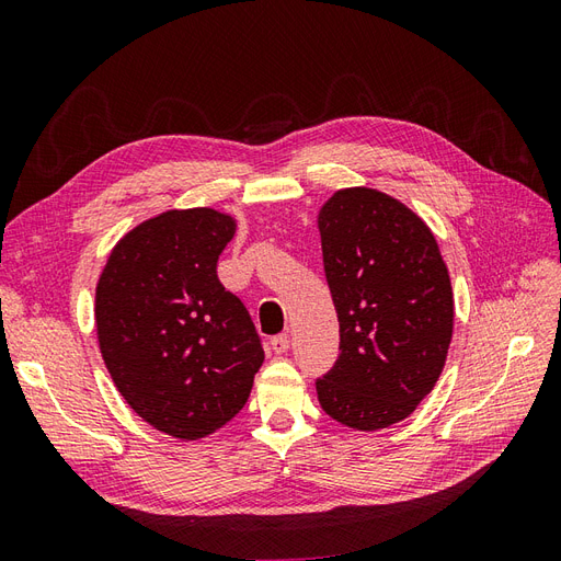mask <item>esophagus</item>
<instances>
[{
    "mask_svg": "<svg viewBox=\"0 0 561 561\" xmlns=\"http://www.w3.org/2000/svg\"><path fill=\"white\" fill-rule=\"evenodd\" d=\"M271 348H274V353L283 355L287 353V348H290V334H276L274 339H271Z\"/></svg>",
    "mask_w": 561,
    "mask_h": 561,
    "instance_id": "1",
    "label": "esophagus"
}]
</instances>
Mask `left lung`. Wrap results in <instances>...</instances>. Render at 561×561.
I'll list each match as a JSON object with an SVG mask.
<instances>
[{"mask_svg": "<svg viewBox=\"0 0 561 561\" xmlns=\"http://www.w3.org/2000/svg\"><path fill=\"white\" fill-rule=\"evenodd\" d=\"M318 229L339 318V358L316 379L318 402L348 428H388L443 375L454 328L449 271L426 222L367 186L336 192Z\"/></svg>", "mask_w": 561, "mask_h": 561, "instance_id": "left-lung-1", "label": "left lung"}]
</instances>
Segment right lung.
<instances>
[{
    "label": "right lung",
    "instance_id": "1",
    "mask_svg": "<svg viewBox=\"0 0 561 561\" xmlns=\"http://www.w3.org/2000/svg\"><path fill=\"white\" fill-rule=\"evenodd\" d=\"M236 222L213 208L168 210L128 231L95 287V328L118 393L180 439L243 410L264 363L262 336L217 278Z\"/></svg>",
    "mask_w": 561,
    "mask_h": 561
}]
</instances>
